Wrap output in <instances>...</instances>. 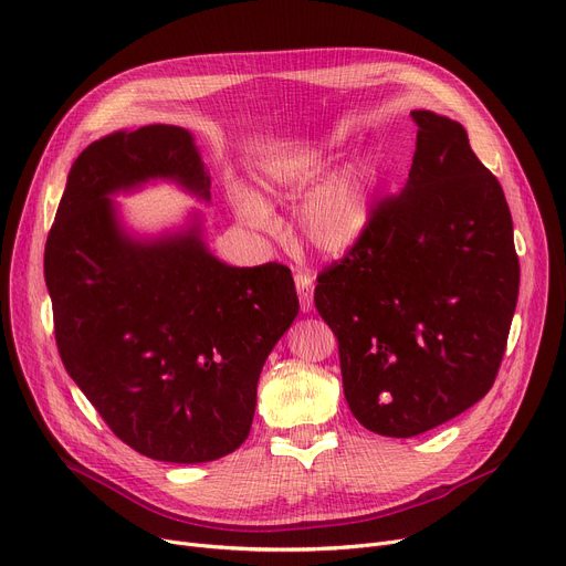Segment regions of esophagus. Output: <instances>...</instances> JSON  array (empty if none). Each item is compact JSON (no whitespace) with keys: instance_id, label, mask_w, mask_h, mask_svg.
<instances>
[{"instance_id":"34e87169","label":"esophagus","mask_w":566,"mask_h":566,"mask_svg":"<svg viewBox=\"0 0 566 566\" xmlns=\"http://www.w3.org/2000/svg\"><path fill=\"white\" fill-rule=\"evenodd\" d=\"M293 280H295V291L300 297V310L312 312L314 310V277L310 273L297 271L293 275Z\"/></svg>"}]
</instances>
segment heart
I'll return each mask as SVG.
<instances>
[{
	"mask_svg": "<svg viewBox=\"0 0 566 566\" xmlns=\"http://www.w3.org/2000/svg\"><path fill=\"white\" fill-rule=\"evenodd\" d=\"M327 164L323 149L277 159L266 170V188L273 196H303L325 175ZM237 211L252 228H273L271 209L252 193L237 196ZM297 228L305 243L325 256L350 252L370 228L368 168L350 164L318 184L300 207Z\"/></svg>",
	"mask_w": 566,
	"mask_h": 566,
	"instance_id": "1",
	"label": "heart"
}]
</instances>
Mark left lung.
<instances>
[{"label":"left lung","instance_id":"1","mask_svg":"<svg viewBox=\"0 0 566 566\" xmlns=\"http://www.w3.org/2000/svg\"><path fill=\"white\" fill-rule=\"evenodd\" d=\"M417 153L400 196L318 275L314 303L338 342L355 419L417 437L492 389L518 295L512 216L467 129L411 111Z\"/></svg>","mask_w":566,"mask_h":566}]
</instances>
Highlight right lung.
<instances>
[{"mask_svg":"<svg viewBox=\"0 0 566 566\" xmlns=\"http://www.w3.org/2000/svg\"><path fill=\"white\" fill-rule=\"evenodd\" d=\"M172 179L209 200L191 132H116L72 164L45 243L54 336L70 378L136 453L200 464L248 439L263 361L297 316L282 263L216 259L200 222L159 239L129 237L108 196Z\"/></svg>","mask_w":566,"mask_h":566,"instance_id":"right-lung-1","label":"right lung"}]
</instances>
